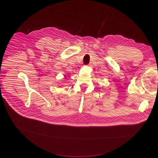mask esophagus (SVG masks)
<instances>
[{"label":"esophagus","instance_id":"34e87169","mask_svg":"<svg viewBox=\"0 0 158 158\" xmlns=\"http://www.w3.org/2000/svg\"><path fill=\"white\" fill-rule=\"evenodd\" d=\"M88 66H89V67H90V66H92V63H89V64H88Z\"/></svg>","mask_w":158,"mask_h":158}]
</instances>
